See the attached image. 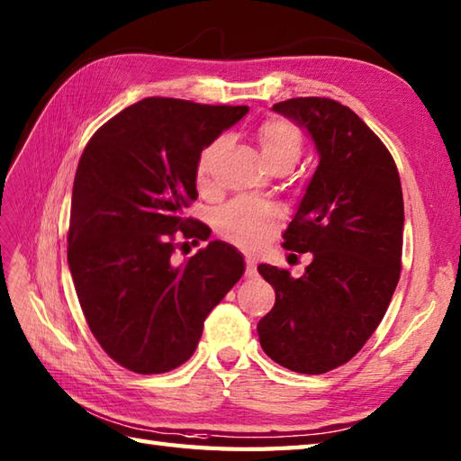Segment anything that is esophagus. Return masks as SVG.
<instances>
[{
    "mask_svg": "<svg viewBox=\"0 0 461 461\" xmlns=\"http://www.w3.org/2000/svg\"><path fill=\"white\" fill-rule=\"evenodd\" d=\"M258 276V261L256 258L248 256L246 258V277H256Z\"/></svg>",
    "mask_w": 461,
    "mask_h": 461,
    "instance_id": "obj_1",
    "label": "esophagus"
}]
</instances>
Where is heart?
<instances>
[{"mask_svg":"<svg viewBox=\"0 0 461 461\" xmlns=\"http://www.w3.org/2000/svg\"><path fill=\"white\" fill-rule=\"evenodd\" d=\"M256 139L269 170L276 168V166H287L291 170L299 160L303 150V134L299 126L293 124L291 121H263L258 126ZM225 146H228L225 139H218L202 150L198 164H195V180H198L202 188L212 184L215 170H218V164L225 152ZM279 225V210L276 205L259 200L238 198L228 205H223L215 213V231L223 240L236 243L238 248L243 249L261 248L263 243H267L273 238V233L277 231Z\"/></svg>","mask_w":461,"mask_h":461,"instance_id":"obj_1","label":"heart"}]
</instances>
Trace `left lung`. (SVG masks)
<instances>
[{
  "label": "left lung",
  "mask_w": 461,
  "mask_h": 461,
  "mask_svg": "<svg viewBox=\"0 0 461 461\" xmlns=\"http://www.w3.org/2000/svg\"><path fill=\"white\" fill-rule=\"evenodd\" d=\"M273 111L309 132L319 166L283 233V248L311 253V263L299 279L267 263L258 267L276 289L258 335L277 365L322 375L365 347L394 295L402 267V185L386 146L348 106L299 96Z\"/></svg>",
  "instance_id": "1"
}]
</instances>
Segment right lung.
<instances>
[{"mask_svg": "<svg viewBox=\"0 0 461 461\" xmlns=\"http://www.w3.org/2000/svg\"><path fill=\"white\" fill-rule=\"evenodd\" d=\"M248 111L150 96L113 116L85 146L67 259L91 332L124 368L160 375L184 365L205 317L246 271L241 253L220 240L182 266L170 258L178 230L210 238L202 221L184 218L198 198L195 164Z\"/></svg>", "mask_w": 461, "mask_h": 461, "instance_id": "1", "label": "right lung"}]
</instances>
